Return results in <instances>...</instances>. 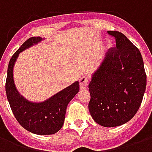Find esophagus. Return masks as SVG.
Here are the masks:
<instances>
[{"instance_id":"34e87169","label":"esophagus","mask_w":152,"mask_h":152,"mask_svg":"<svg viewBox=\"0 0 152 152\" xmlns=\"http://www.w3.org/2000/svg\"><path fill=\"white\" fill-rule=\"evenodd\" d=\"M89 78L88 77V76H82L79 80L80 87V89H86V87H87L88 84H89Z\"/></svg>"}]
</instances>
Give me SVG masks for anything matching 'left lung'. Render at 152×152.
I'll use <instances>...</instances> for the list:
<instances>
[{
  "mask_svg": "<svg viewBox=\"0 0 152 152\" xmlns=\"http://www.w3.org/2000/svg\"><path fill=\"white\" fill-rule=\"evenodd\" d=\"M116 47L110 48L89 85L90 115L104 127L130 121L140 107L147 75L140 51L124 34L107 31Z\"/></svg>",
  "mask_w": 152,
  "mask_h": 152,
  "instance_id": "obj_1",
  "label": "left lung"
}]
</instances>
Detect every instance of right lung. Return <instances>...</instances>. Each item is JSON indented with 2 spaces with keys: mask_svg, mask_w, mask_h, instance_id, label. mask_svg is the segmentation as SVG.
<instances>
[{
  "mask_svg": "<svg viewBox=\"0 0 152 152\" xmlns=\"http://www.w3.org/2000/svg\"><path fill=\"white\" fill-rule=\"evenodd\" d=\"M42 38L32 37L22 45L10 60L5 81V91L13 114L22 127L31 133L49 135L57 133L63 126L66 107L80 89L79 82L73 83L46 101L31 102L18 94L13 78V68L18 54Z\"/></svg>",
  "mask_w": 152,
  "mask_h": 152,
  "instance_id": "add662e5",
  "label": "right lung"
}]
</instances>
